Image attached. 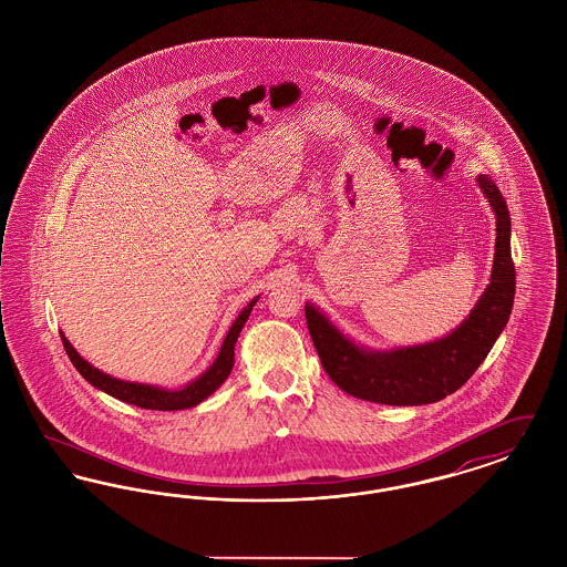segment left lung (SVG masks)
Returning a JSON list of instances; mask_svg holds the SVG:
<instances>
[{"label":"left lung","instance_id":"8db88e82","mask_svg":"<svg viewBox=\"0 0 567 567\" xmlns=\"http://www.w3.org/2000/svg\"><path fill=\"white\" fill-rule=\"evenodd\" d=\"M476 185L495 213L491 278L472 312L446 336L395 349H370L349 338L319 306L306 301V321L323 370L352 398L386 405H423L444 400L467 382L511 319L516 289L511 252V213L491 176Z\"/></svg>","mask_w":567,"mask_h":567}]
</instances>
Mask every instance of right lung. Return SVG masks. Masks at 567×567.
<instances>
[{
	"instance_id": "add662e5",
	"label": "right lung",
	"mask_w": 567,
	"mask_h": 567,
	"mask_svg": "<svg viewBox=\"0 0 567 567\" xmlns=\"http://www.w3.org/2000/svg\"><path fill=\"white\" fill-rule=\"evenodd\" d=\"M259 301V296L252 297L240 315L236 317V321L229 327L220 351L216 354L215 361L210 368H206V372H202L199 377L193 378L187 384L178 386V389H165L162 384H146V382H135V380H123V378L110 377L106 372L97 370L95 365H91L86 359H82L79 351L70 344V340L65 338L63 331L61 333V342L63 349L68 352L70 361L74 363V368L79 370L89 384H93L95 389L109 393L112 398L125 402V404L137 405L144 410H163V412H174V410H187L193 405L202 404L204 400H208L216 389L227 380L234 370V349L238 342V336L243 331L244 323L248 321L252 306Z\"/></svg>"
}]
</instances>
